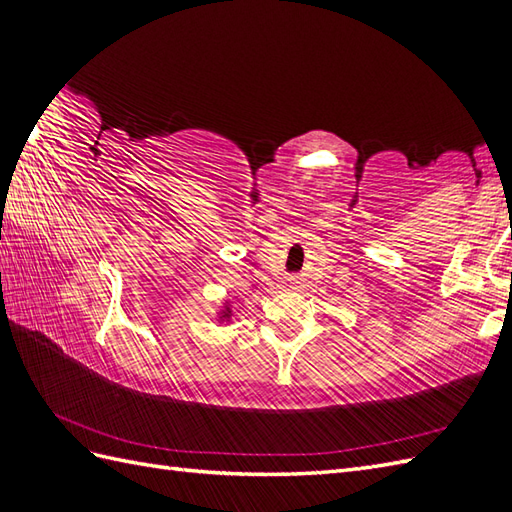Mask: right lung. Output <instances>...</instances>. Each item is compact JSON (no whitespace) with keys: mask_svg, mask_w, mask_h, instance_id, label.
<instances>
[{"mask_svg":"<svg viewBox=\"0 0 512 512\" xmlns=\"http://www.w3.org/2000/svg\"><path fill=\"white\" fill-rule=\"evenodd\" d=\"M228 316H230V309L226 307V309H224V312H222V316H220V318H228Z\"/></svg>","mask_w":512,"mask_h":512,"instance_id":"obj_1","label":"right lung"}]
</instances>
